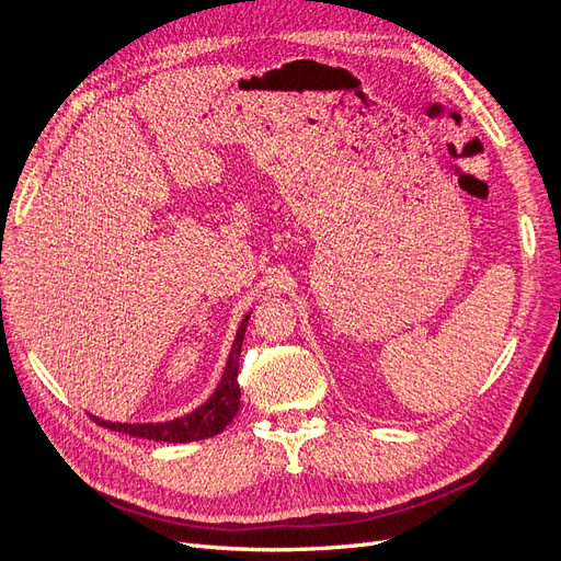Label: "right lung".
<instances>
[{
	"mask_svg": "<svg viewBox=\"0 0 561 561\" xmlns=\"http://www.w3.org/2000/svg\"><path fill=\"white\" fill-rule=\"evenodd\" d=\"M251 320V312L245 316L237 329L234 343L228 356L226 370H222L220 382L216 391L209 396L205 405H199L195 412L179 416L172 421L163 423H115V421H103L92 414V419L103 425V428H110L115 433H126L130 437H142V439H153V442H172V444H182V442H195V439H207L218 433H222L232 423V419L239 412V354H241V343H243V333L245 324Z\"/></svg>",
	"mask_w": 561,
	"mask_h": 561,
	"instance_id": "obj_1",
	"label": "right lung"
}]
</instances>
